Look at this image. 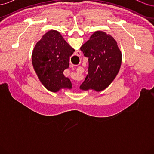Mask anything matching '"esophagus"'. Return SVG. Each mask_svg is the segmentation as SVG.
Listing matches in <instances>:
<instances>
[{
  "instance_id": "1",
  "label": "esophagus",
  "mask_w": 154,
  "mask_h": 154,
  "mask_svg": "<svg viewBox=\"0 0 154 154\" xmlns=\"http://www.w3.org/2000/svg\"><path fill=\"white\" fill-rule=\"evenodd\" d=\"M81 54H82V53H81L80 52H79V55H80H80H81Z\"/></svg>"
}]
</instances>
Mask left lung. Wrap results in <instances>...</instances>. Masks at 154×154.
Instances as JSON below:
<instances>
[{
    "instance_id": "obj_1",
    "label": "left lung",
    "mask_w": 154,
    "mask_h": 154,
    "mask_svg": "<svg viewBox=\"0 0 154 154\" xmlns=\"http://www.w3.org/2000/svg\"><path fill=\"white\" fill-rule=\"evenodd\" d=\"M88 58V74L80 88L97 92L109 87L117 76L122 65V54L112 36L96 31L80 48Z\"/></svg>"
}]
</instances>
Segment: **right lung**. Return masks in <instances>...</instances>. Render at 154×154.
Wrapping results in <instances>:
<instances>
[{
	"label": "right lung",
	"instance_id": "obj_1",
	"mask_svg": "<svg viewBox=\"0 0 154 154\" xmlns=\"http://www.w3.org/2000/svg\"><path fill=\"white\" fill-rule=\"evenodd\" d=\"M74 52V49L55 30L46 32L36 43L32 53V66L48 90L57 92L61 88H72L71 81L63 72L69 67L70 57Z\"/></svg>",
	"mask_w": 154,
	"mask_h": 154
}]
</instances>
